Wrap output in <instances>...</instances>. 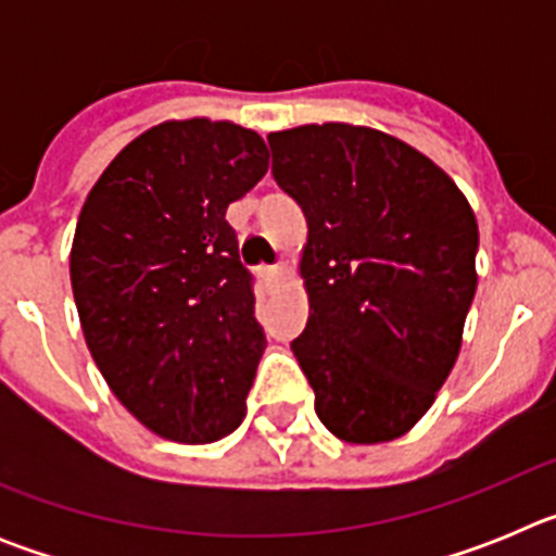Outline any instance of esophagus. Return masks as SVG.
Returning a JSON list of instances; mask_svg holds the SVG:
<instances>
[{
    "mask_svg": "<svg viewBox=\"0 0 556 556\" xmlns=\"http://www.w3.org/2000/svg\"><path fill=\"white\" fill-rule=\"evenodd\" d=\"M289 273L287 264H275V267H262V275L267 278V281H281L283 275Z\"/></svg>",
    "mask_w": 556,
    "mask_h": 556,
    "instance_id": "34e87169",
    "label": "esophagus"
}]
</instances>
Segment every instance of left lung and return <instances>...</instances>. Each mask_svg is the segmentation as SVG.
<instances>
[{
	"label": "left lung",
	"instance_id": "1",
	"mask_svg": "<svg viewBox=\"0 0 556 556\" xmlns=\"http://www.w3.org/2000/svg\"><path fill=\"white\" fill-rule=\"evenodd\" d=\"M273 178L301 205L306 331L292 351L317 417L345 443L404 437L431 409L476 294L479 225L429 155L348 122L267 136Z\"/></svg>",
	"mask_w": 556,
	"mask_h": 556
}]
</instances>
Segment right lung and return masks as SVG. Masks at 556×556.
Wrapping results in <instances>:
<instances>
[{"mask_svg":"<svg viewBox=\"0 0 556 556\" xmlns=\"http://www.w3.org/2000/svg\"><path fill=\"white\" fill-rule=\"evenodd\" d=\"M267 166L255 130L166 119L83 203L68 255L83 337L119 404L164 440L214 443L248 415L267 339L225 211Z\"/></svg>","mask_w":556,"mask_h":556,"instance_id":"right-lung-1","label":"right lung"}]
</instances>
